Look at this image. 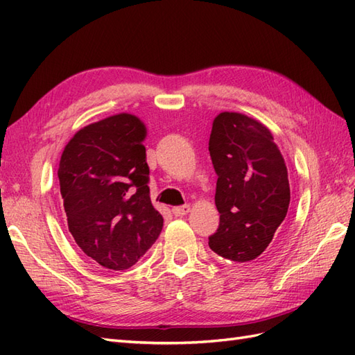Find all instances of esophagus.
Returning <instances> with one entry per match:
<instances>
[{"mask_svg":"<svg viewBox=\"0 0 355 355\" xmlns=\"http://www.w3.org/2000/svg\"><path fill=\"white\" fill-rule=\"evenodd\" d=\"M191 211V205L186 204V205H180V207H174L172 209V213H174L175 216H184L187 213Z\"/></svg>","mask_w":355,"mask_h":355,"instance_id":"1","label":"esophagus"}]
</instances>
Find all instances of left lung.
I'll return each instance as SVG.
<instances>
[{"label":"left lung","instance_id":"8db88e82","mask_svg":"<svg viewBox=\"0 0 355 355\" xmlns=\"http://www.w3.org/2000/svg\"><path fill=\"white\" fill-rule=\"evenodd\" d=\"M209 151L218 174V232L209 246L220 257L250 263L261 255L291 202L286 162L270 130L237 112L213 119Z\"/></svg>","mask_w":355,"mask_h":355}]
</instances>
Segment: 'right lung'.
Masks as SVG:
<instances>
[{
  "mask_svg": "<svg viewBox=\"0 0 355 355\" xmlns=\"http://www.w3.org/2000/svg\"><path fill=\"white\" fill-rule=\"evenodd\" d=\"M145 139L142 119L118 113L80 128L62 153L57 175L69 232L107 269L136 265L163 228L150 198Z\"/></svg>",
  "mask_w": 355,
  "mask_h": 355,
  "instance_id": "1",
  "label": "right lung"
}]
</instances>
